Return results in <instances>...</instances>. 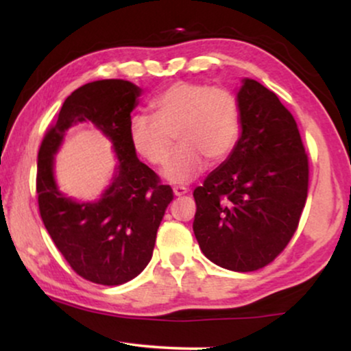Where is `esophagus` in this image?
<instances>
[{
	"label": "esophagus",
	"mask_w": 351,
	"mask_h": 351,
	"mask_svg": "<svg viewBox=\"0 0 351 351\" xmlns=\"http://www.w3.org/2000/svg\"><path fill=\"white\" fill-rule=\"evenodd\" d=\"M186 193H189V189H186V186H182V185L174 186V195L176 196H184Z\"/></svg>",
	"instance_id": "1"
}]
</instances>
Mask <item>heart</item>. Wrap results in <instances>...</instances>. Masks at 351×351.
Masks as SVG:
<instances>
[{
	"label": "heart",
	"mask_w": 351,
	"mask_h": 351,
	"mask_svg": "<svg viewBox=\"0 0 351 351\" xmlns=\"http://www.w3.org/2000/svg\"><path fill=\"white\" fill-rule=\"evenodd\" d=\"M155 118L136 114L128 126L137 155L161 166L174 145L180 147L162 169L171 184H189L206 167V160H227L239 136V105L232 90L195 81H177L152 100Z\"/></svg>",
	"instance_id": "heart-1"
}]
</instances>
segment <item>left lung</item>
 I'll return each mask as SVG.
<instances>
[{
    "label": "left lung",
    "mask_w": 351,
    "mask_h": 351,
    "mask_svg": "<svg viewBox=\"0 0 351 351\" xmlns=\"http://www.w3.org/2000/svg\"><path fill=\"white\" fill-rule=\"evenodd\" d=\"M241 132L222 165L195 189L193 232L215 265L254 271L291 241L308 191V158L278 95L244 78L237 93Z\"/></svg>",
    "instance_id": "obj_1"
}]
</instances>
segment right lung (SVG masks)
<instances>
[{
  "label": "right lung",
  "mask_w": 351,
  "mask_h": 351,
  "mask_svg": "<svg viewBox=\"0 0 351 351\" xmlns=\"http://www.w3.org/2000/svg\"><path fill=\"white\" fill-rule=\"evenodd\" d=\"M142 89L131 81L100 80L73 90L38 153L36 193L43 223L70 267L84 280L118 286L141 275L174 195L138 161L128 126ZM90 121L110 141L117 166L101 198L78 202L58 190L55 155L71 125Z\"/></svg>",
  "instance_id": "obj_1"
}]
</instances>
